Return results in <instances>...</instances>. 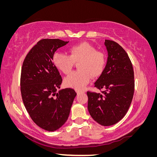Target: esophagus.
Segmentation results:
<instances>
[{
  "label": "esophagus",
  "instance_id": "esophagus-1",
  "mask_svg": "<svg viewBox=\"0 0 157 157\" xmlns=\"http://www.w3.org/2000/svg\"><path fill=\"white\" fill-rule=\"evenodd\" d=\"M76 92L77 93V94H79L80 93L84 92V91H82V90H76Z\"/></svg>",
  "mask_w": 157,
  "mask_h": 157
}]
</instances>
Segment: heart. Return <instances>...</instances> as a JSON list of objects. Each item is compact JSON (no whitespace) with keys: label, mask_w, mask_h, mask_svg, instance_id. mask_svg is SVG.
Returning <instances> with one entry per match:
<instances>
[{"label":"heart","mask_w":157,"mask_h":157,"mask_svg":"<svg viewBox=\"0 0 157 157\" xmlns=\"http://www.w3.org/2000/svg\"><path fill=\"white\" fill-rule=\"evenodd\" d=\"M69 55L56 52L52 60L55 67L64 74H68L74 63H78L79 71H74L64 80L67 87L82 90L89 83L91 76L100 75L105 68V56L102 52L97 51L95 47L88 42H82L71 46Z\"/></svg>","instance_id":"heart-1"}]
</instances>
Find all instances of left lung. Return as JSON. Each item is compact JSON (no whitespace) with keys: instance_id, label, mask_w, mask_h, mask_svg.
Segmentation results:
<instances>
[{"instance_id":"8db88e82","label":"left lung","mask_w":157,"mask_h":157,"mask_svg":"<svg viewBox=\"0 0 157 157\" xmlns=\"http://www.w3.org/2000/svg\"><path fill=\"white\" fill-rule=\"evenodd\" d=\"M108 58L105 69L94 83L105 90L100 93L87 92L90 115L104 126L115 124L125 116L134 92L132 64L126 51L116 42L105 40Z\"/></svg>"}]
</instances>
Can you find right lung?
I'll list each match as a JSON object with an SVG mask.
<instances>
[{
	"label": "right lung",
	"mask_w": 157,
	"mask_h": 157,
	"mask_svg": "<svg viewBox=\"0 0 157 157\" xmlns=\"http://www.w3.org/2000/svg\"><path fill=\"white\" fill-rule=\"evenodd\" d=\"M69 42L42 39L32 48L23 61L21 93L23 103L35 124L49 132L56 131L67 121L77 93L60 88L62 78L53 63L55 52Z\"/></svg>",
	"instance_id": "1"
}]
</instances>
